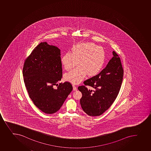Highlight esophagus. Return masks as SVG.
Wrapping results in <instances>:
<instances>
[{
    "instance_id": "1",
    "label": "esophagus",
    "mask_w": 151,
    "mask_h": 151,
    "mask_svg": "<svg viewBox=\"0 0 151 151\" xmlns=\"http://www.w3.org/2000/svg\"><path fill=\"white\" fill-rule=\"evenodd\" d=\"M73 91H76V90H77V88H76V87L75 86L74 84L73 85Z\"/></svg>"
}]
</instances>
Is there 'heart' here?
I'll return each instance as SVG.
<instances>
[{"label":"heart","instance_id":"1","mask_svg":"<svg viewBox=\"0 0 151 151\" xmlns=\"http://www.w3.org/2000/svg\"><path fill=\"white\" fill-rule=\"evenodd\" d=\"M105 52L101 47L92 42L81 43L74 45L72 53L67 52L62 57L61 62L65 69L70 70L77 65L78 66L66 73V81L72 83L81 82L87 74L94 76L101 70L105 62Z\"/></svg>","mask_w":151,"mask_h":151}]
</instances>
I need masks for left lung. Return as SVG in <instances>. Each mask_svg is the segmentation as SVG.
I'll return each mask as SVG.
<instances>
[{
  "label": "left lung",
  "instance_id": "8db88e82",
  "mask_svg": "<svg viewBox=\"0 0 151 151\" xmlns=\"http://www.w3.org/2000/svg\"><path fill=\"white\" fill-rule=\"evenodd\" d=\"M113 57L106 67L100 73L84 81V85L78 89L82 93L80 100L81 106L85 113L90 116H98L110 107L120 91L124 76L121 61L115 51ZM86 86H92L95 90H88Z\"/></svg>",
  "mask_w": 151,
  "mask_h": 151
}]
</instances>
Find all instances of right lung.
Returning <instances> with one entry per match:
<instances>
[{
  "instance_id": "obj_1",
  "label": "right lung",
  "mask_w": 151,
  "mask_h": 151,
  "mask_svg": "<svg viewBox=\"0 0 151 151\" xmlns=\"http://www.w3.org/2000/svg\"><path fill=\"white\" fill-rule=\"evenodd\" d=\"M60 55L57 47L41 42L24 63V82L30 98L46 114L58 111L73 90L72 84L67 81L59 84L57 89L54 88L62 77Z\"/></svg>"
}]
</instances>
